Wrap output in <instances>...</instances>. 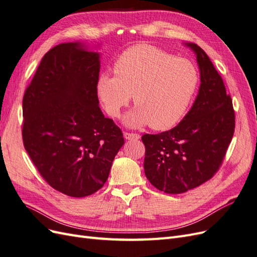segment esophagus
I'll return each mask as SVG.
<instances>
[{
  "instance_id": "obj_1",
  "label": "esophagus",
  "mask_w": 257,
  "mask_h": 257,
  "mask_svg": "<svg viewBox=\"0 0 257 257\" xmlns=\"http://www.w3.org/2000/svg\"><path fill=\"white\" fill-rule=\"evenodd\" d=\"M124 138L127 139V141H138L139 138H141V136H139L138 134H135V133H127V132H125V133L123 134Z\"/></svg>"
}]
</instances>
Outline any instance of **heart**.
Instances as JSON below:
<instances>
[{
    "label": "heart",
    "mask_w": 257,
    "mask_h": 257,
    "mask_svg": "<svg viewBox=\"0 0 257 257\" xmlns=\"http://www.w3.org/2000/svg\"><path fill=\"white\" fill-rule=\"evenodd\" d=\"M114 76L99 75L96 90L108 114L119 118L133 95L135 108L124 119L130 127L149 124L167 130L184 115L199 83L195 64L149 45L124 51L113 66Z\"/></svg>",
    "instance_id": "heart-1"
}]
</instances>
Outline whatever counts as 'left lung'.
<instances>
[{
    "label": "left lung",
    "instance_id": "8db88e82",
    "mask_svg": "<svg viewBox=\"0 0 257 257\" xmlns=\"http://www.w3.org/2000/svg\"><path fill=\"white\" fill-rule=\"evenodd\" d=\"M196 54L198 94L190 111L174 128L145 134V174L167 194H181L205 183L217 172L235 131V111L222 77L196 44H184Z\"/></svg>",
    "mask_w": 257,
    "mask_h": 257
}]
</instances>
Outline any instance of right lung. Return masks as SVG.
<instances>
[{
    "label": "right lung",
    "instance_id": "right-lung-1",
    "mask_svg": "<svg viewBox=\"0 0 257 257\" xmlns=\"http://www.w3.org/2000/svg\"><path fill=\"white\" fill-rule=\"evenodd\" d=\"M100 54L80 43H63L42 59L22 100V139L48 184L84 197L107 181L124 145L121 130L99 108Z\"/></svg>",
    "mask_w": 257,
    "mask_h": 257
}]
</instances>
